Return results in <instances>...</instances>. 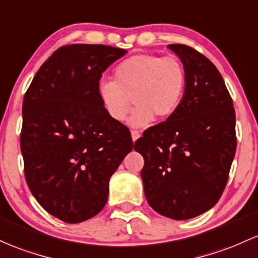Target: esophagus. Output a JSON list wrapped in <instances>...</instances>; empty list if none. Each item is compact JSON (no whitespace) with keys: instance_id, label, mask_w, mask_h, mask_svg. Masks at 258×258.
<instances>
[{"instance_id":"obj_1","label":"esophagus","mask_w":258,"mask_h":258,"mask_svg":"<svg viewBox=\"0 0 258 258\" xmlns=\"http://www.w3.org/2000/svg\"><path fill=\"white\" fill-rule=\"evenodd\" d=\"M131 136H132V141H134V142H136V141H137L138 138L141 137V134L138 131H132L131 132Z\"/></svg>"}]
</instances>
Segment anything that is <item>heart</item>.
<instances>
[{
  "mask_svg": "<svg viewBox=\"0 0 258 258\" xmlns=\"http://www.w3.org/2000/svg\"><path fill=\"white\" fill-rule=\"evenodd\" d=\"M187 76L176 56L138 53L116 66L114 81H103L98 93L106 114L122 122L135 101L130 117L134 127H144L158 117L165 121L179 109Z\"/></svg>",
  "mask_w": 258,
  "mask_h": 258,
  "instance_id": "1",
  "label": "heart"
}]
</instances>
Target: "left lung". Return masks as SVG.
I'll return each instance as SVG.
<instances>
[{"label": "left lung", "mask_w": 258, "mask_h": 258, "mask_svg": "<svg viewBox=\"0 0 258 258\" xmlns=\"http://www.w3.org/2000/svg\"><path fill=\"white\" fill-rule=\"evenodd\" d=\"M187 76L179 109L149 127L134 148L149 206L164 217L191 219L219 201L236 151L235 110L224 79L206 56L187 45H168Z\"/></svg>", "instance_id": "8db88e82"}]
</instances>
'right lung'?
Segmentation results:
<instances>
[{
	"instance_id": "1",
	"label": "right lung",
	"mask_w": 258,
	"mask_h": 258,
	"mask_svg": "<svg viewBox=\"0 0 258 258\" xmlns=\"http://www.w3.org/2000/svg\"><path fill=\"white\" fill-rule=\"evenodd\" d=\"M126 52L107 45L62 46L24 95L25 180L41 207L66 223L104 208L110 177L134 148L128 128L109 117L98 93L101 73Z\"/></svg>"
}]
</instances>
